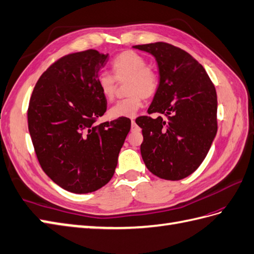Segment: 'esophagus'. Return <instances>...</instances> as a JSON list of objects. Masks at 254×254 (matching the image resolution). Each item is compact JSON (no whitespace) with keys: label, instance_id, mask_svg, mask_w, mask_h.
Wrapping results in <instances>:
<instances>
[{"label":"esophagus","instance_id":"34e87169","mask_svg":"<svg viewBox=\"0 0 254 254\" xmlns=\"http://www.w3.org/2000/svg\"><path fill=\"white\" fill-rule=\"evenodd\" d=\"M131 129H132V130H135V129H138V126H137V124H135L134 120L131 121Z\"/></svg>","mask_w":254,"mask_h":254}]
</instances>
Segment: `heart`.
<instances>
[{
    "label": "heart",
    "mask_w": 254,
    "mask_h": 254,
    "mask_svg": "<svg viewBox=\"0 0 254 254\" xmlns=\"http://www.w3.org/2000/svg\"><path fill=\"white\" fill-rule=\"evenodd\" d=\"M113 75L102 73L98 77V86L102 96L107 100H112L115 96L117 82L128 80V98L117 101L110 109L112 119L132 117L142 107L143 98H151L156 94L159 86L157 72L147 66L146 59L140 54L126 51L119 54L112 61Z\"/></svg>",
    "instance_id": "heart-1"
}]
</instances>
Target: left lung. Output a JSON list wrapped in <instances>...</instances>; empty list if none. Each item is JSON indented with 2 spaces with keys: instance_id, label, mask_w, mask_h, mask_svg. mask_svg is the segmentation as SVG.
<instances>
[{
  "instance_id": "left-lung-1",
  "label": "left lung",
  "mask_w": 254,
  "mask_h": 254,
  "mask_svg": "<svg viewBox=\"0 0 254 254\" xmlns=\"http://www.w3.org/2000/svg\"><path fill=\"white\" fill-rule=\"evenodd\" d=\"M133 48L155 57L159 86L148 108L152 119L140 116L141 155L146 168L165 180L189 177L205 159L218 130L216 91L206 70L183 49L157 42Z\"/></svg>"
}]
</instances>
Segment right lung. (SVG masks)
Masks as SVG:
<instances>
[{
  "label": "right lung",
  "instance_id": "add662e5",
  "mask_svg": "<svg viewBox=\"0 0 254 254\" xmlns=\"http://www.w3.org/2000/svg\"><path fill=\"white\" fill-rule=\"evenodd\" d=\"M109 55L69 54L42 74L30 98L28 126L45 174L65 190L91 193L112 179L131 121L96 125L107 111L98 86Z\"/></svg>",
  "mask_w": 254,
  "mask_h": 254
}]
</instances>
